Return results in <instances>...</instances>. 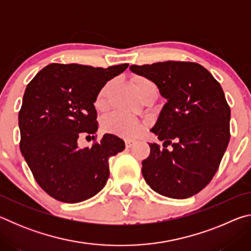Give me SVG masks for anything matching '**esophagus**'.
Returning <instances> with one entry per match:
<instances>
[{
  "instance_id": "esophagus-1",
  "label": "esophagus",
  "mask_w": 251,
  "mask_h": 251,
  "mask_svg": "<svg viewBox=\"0 0 251 251\" xmlns=\"http://www.w3.org/2000/svg\"><path fill=\"white\" fill-rule=\"evenodd\" d=\"M135 143H136V142L133 141V139H127V141H125V145H126L127 148H130L131 146L134 145Z\"/></svg>"
}]
</instances>
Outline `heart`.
I'll return each instance as SVG.
<instances>
[{
  "label": "heart",
  "instance_id": "heart-1",
  "mask_svg": "<svg viewBox=\"0 0 251 251\" xmlns=\"http://www.w3.org/2000/svg\"><path fill=\"white\" fill-rule=\"evenodd\" d=\"M151 84L152 83L150 79L144 77L136 78L134 83L136 92H138L143 86ZM108 88L109 83L101 87L99 94H97L95 100V106L97 109H103L105 107L106 94H107ZM101 127H103L106 133L120 136V137L123 138H134L144 129V124L141 121L136 120V118L131 116L125 115V114L112 113L104 118L103 123H101Z\"/></svg>",
  "mask_w": 251,
  "mask_h": 251
}]
</instances>
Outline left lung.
Here are the masks:
<instances>
[{
  "instance_id": "1",
  "label": "left lung",
  "mask_w": 251,
  "mask_h": 251,
  "mask_svg": "<svg viewBox=\"0 0 251 251\" xmlns=\"http://www.w3.org/2000/svg\"><path fill=\"white\" fill-rule=\"evenodd\" d=\"M129 69L152 80L167 100L151 128L164 148L150 144L151 154L142 161L143 176L163 196L192 197L215 176L230 139V107L223 88L194 62L167 61Z\"/></svg>"
}]
</instances>
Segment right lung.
<instances>
[{
	"label": "right lung",
	"mask_w": 251,
	"mask_h": 251,
	"mask_svg": "<svg viewBox=\"0 0 251 251\" xmlns=\"http://www.w3.org/2000/svg\"><path fill=\"white\" fill-rule=\"evenodd\" d=\"M127 67L53 63L27 84L19 113L20 148L36 182L50 197L74 203L103 189L108 159L124 151V141L106 134L91 149H79L77 139L91 134L95 139L96 96Z\"/></svg>",
	"instance_id": "obj_1"
}]
</instances>
